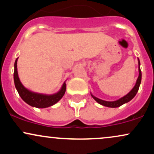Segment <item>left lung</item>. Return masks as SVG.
<instances>
[{"instance_id": "left-lung-1", "label": "left lung", "mask_w": 154, "mask_h": 154, "mask_svg": "<svg viewBox=\"0 0 154 154\" xmlns=\"http://www.w3.org/2000/svg\"><path fill=\"white\" fill-rule=\"evenodd\" d=\"M138 60V71H139V75L138 77H137V80H136V83L134 86L133 88L130 91L127 95H125V96L122 97L121 98L119 99L116 100H114V101H106V100H103L100 99V98H97L93 95L92 93H91V96L93 97V98L94 99L95 101L98 102V103L100 104V105L104 106H106V107H110V108H116V107H119L120 106L123 105V104L128 103V102L130 101L135 96V95L137 94V91L139 90V87H140V85L141 83V78H142V74H141V70H140V60L139 59H137Z\"/></svg>"}]
</instances>
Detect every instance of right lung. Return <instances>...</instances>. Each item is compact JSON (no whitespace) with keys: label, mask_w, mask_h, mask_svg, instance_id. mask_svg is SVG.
<instances>
[{"label":"right lung","mask_w":154,"mask_h":154,"mask_svg":"<svg viewBox=\"0 0 154 154\" xmlns=\"http://www.w3.org/2000/svg\"><path fill=\"white\" fill-rule=\"evenodd\" d=\"M17 61L18 58L16 59L14 63V80L16 89L17 90L19 95L25 103L29 104L32 107L43 109L54 105L61 99L66 92V81L63 82L61 89L54 94H43L32 92L26 88L21 82L19 79L18 72H17Z\"/></svg>","instance_id":"1"}]
</instances>
